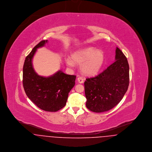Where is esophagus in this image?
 <instances>
[{"label": "esophagus", "instance_id": "esophagus-1", "mask_svg": "<svg viewBox=\"0 0 152 152\" xmlns=\"http://www.w3.org/2000/svg\"><path fill=\"white\" fill-rule=\"evenodd\" d=\"M77 81H78V82L79 83H80V84H82V83H84V79H83L82 77H79L77 78Z\"/></svg>", "mask_w": 152, "mask_h": 152}]
</instances>
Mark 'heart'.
I'll return each instance as SVG.
<instances>
[{
	"mask_svg": "<svg viewBox=\"0 0 152 152\" xmlns=\"http://www.w3.org/2000/svg\"><path fill=\"white\" fill-rule=\"evenodd\" d=\"M104 54L101 50H96L93 47L78 50L74 51L71 58L68 57L65 60L66 65L73 66L74 63L81 65L82 72L89 76L96 74L104 63Z\"/></svg>",
	"mask_w": 152,
	"mask_h": 152,
	"instance_id": "heart-1",
	"label": "heart"
}]
</instances>
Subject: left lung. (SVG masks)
I'll list each match as a JSON object with an SVG mask.
<instances>
[{
  "label": "left lung",
  "mask_w": 152,
  "mask_h": 152,
  "mask_svg": "<svg viewBox=\"0 0 152 152\" xmlns=\"http://www.w3.org/2000/svg\"><path fill=\"white\" fill-rule=\"evenodd\" d=\"M115 60L98 75L87 78L84 83L86 107L92 112H103L113 108L128 90L129 66L126 57L118 47Z\"/></svg>",
  "instance_id": "left-lung-1"
}]
</instances>
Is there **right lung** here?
Listing matches in <instances>:
<instances>
[{"mask_svg":"<svg viewBox=\"0 0 152 152\" xmlns=\"http://www.w3.org/2000/svg\"><path fill=\"white\" fill-rule=\"evenodd\" d=\"M48 40L37 44L26 57L23 69V85L28 98L38 107L45 111L56 112L66 104L68 93L75 86V75H68L58 71L45 77L34 71L32 60L38 48L43 47Z\"/></svg>","mask_w":152,"mask_h":152,"instance_id":"add662e5","label":"right lung"}]
</instances>
